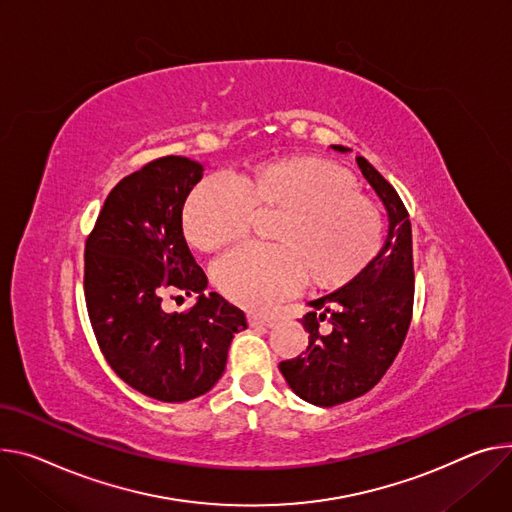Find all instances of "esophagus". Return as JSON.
<instances>
[{
    "label": "esophagus",
    "mask_w": 512,
    "mask_h": 512,
    "mask_svg": "<svg viewBox=\"0 0 512 512\" xmlns=\"http://www.w3.org/2000/svg\"><path fill=\"white\" fill-rule=\"evenodd\" d=\"M247 318H249L251 327H273V324H275V316H271V314L251 312Z\"/></svg>",
    "instance_id": "esophagus-1"
}]
</instances>
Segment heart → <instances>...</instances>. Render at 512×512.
<instances>
[{"instance_id": "1", "label": "heart", "mask_w": 512, "mask_h": 512, "mask_svg": "<svg viewBox=\"0 0 512 512\" xmlns=\"http://www.w3.org/2000/svg\"><path fill=\"white\" fill-rule=\"evenodd\" d=\"M273 214L267 247L232 251L214 284L232 302L267 308L300 282L306 290L351 284L384 243L380 208L359 194L357 177L331 161L290 157L263 163L232 183L208 179L183 206L192 249L214 253L249 237L253 216Z\"/></svg>"}]
</instances>
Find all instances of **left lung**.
I'll use <instances>...</instances> for the list:
<instances>
[{
  "label": "left lung",
  "mask_w": 512,
  "mask_h": 512,
  "mask_svg": "<svg viewBox=\"0 0 512 512\" xmlns=\"http://www.w3.org/2000/svg\"><path fill=\"white\" fill-rule=\"evenodd\" d=\"M347 153V147L333 145ZM363 177L388 212V235L378 257L357 277L318 300L302 318L308 347L282 361L288 386L306 402L337 406L374 388L396 359L412 318V228L398 192L367 159L357 157Z\"/></svg>",
  "instance_id": "1"
}]
</instances>
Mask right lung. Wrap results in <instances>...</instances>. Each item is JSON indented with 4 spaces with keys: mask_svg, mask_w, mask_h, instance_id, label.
Here are the masks:
<instances>
[{
    "mask_svg": "<svg viewBox=\"0 0 512 512\" xmlns=\"http://www.w3.org/2000/svg\"><path fill=\"white\" fill-rule=\"evenodd\" d=\"M204 167L161 157L116 183L85 241L83 290L91 329L134 390L161 402L206 394L222 376L232 337L247 329L241 308L204 294L208 277L181 228L185 198ZM196 295L185 313L169 299Z\"/></svg>",
    "mask_w": 512,
    "mask_h": 512,
    "instance_id": "add662e5",
    "label": "right lung"
}]
</instances>
